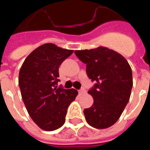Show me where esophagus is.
<instances>
[{"label":"esophagus","instance_id":"obj_1","mask_svg":"<svg viewBox=\"0 0 150 150\" xmlns=\"http://www.w3.org/2000/svg\"><path fill=\"white\" fill-rule=\"evenodd\" d=\"M86 92V89L85 88H81V89H79V95H83V94H85Z\"/></svg>","mask_w":150,"mask_h":150}]
</instances>
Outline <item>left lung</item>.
I'll list each match as a JSON object with an SVG mask.
<instances>
[{
  "instance_id": "obj_1",
  "label": "left lung",
  "mask_w": 150,
  "mask_h": 150,
  "mask_svg": "<svg viewBox=\"0 0 150 150\" xmlns=\"http://www.w3.org/2000/svg\"><path fill=\"white\" fill-rule=\"evenodd\" d=\"M79 60L86 64V73L94 86L88 91L94 103L84 110L87 122L103 129L117 122L131 96L133 79L129 64L117 52L107 47L76 50Z\"/></svg>"
}]
</instances>
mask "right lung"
<instances>
[{
    "label": "right lung",
    "instance_id": "right-lung-1",
    "mask_svg": "<svg viewBox=\"0 0 150 150\" xmlns=\"http://www.w3.org/2000/svg\"><path fill=\"white\" fill-rule=\"evenodd\" d=\"M73 52L45 43L26 58L19 71L24 104L33 121L44 131H54L64 124L67 108L78 95L74 88L57 87L59 66Z\"/></svg>",
    "mask_w": 150,
    "mask_h": 150
}]
</instances>
